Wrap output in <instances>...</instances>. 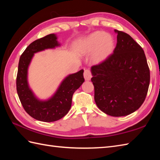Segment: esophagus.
<instances>
[{"label":"esophagus","mask_w":160,"mask_h":160,"mask_svg":"<svg viewBox=\"0 0 160 160\" xmlns=\"http://www.w3.org/2000/svg\"><path fill=\"white\" fill-rule=\"evenodd\" d=\"M91 77H92V76H91V73L90 70H89V69L84 70V79H85V80H87V81L90 80Z\"/></svg>","instance_id":"obj_1"}]
</instances>
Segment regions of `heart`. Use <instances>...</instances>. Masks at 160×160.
Masks as SVG:
<instances>
[{
	"label": "heart",
	"mask_w": 160,
	"mask_h": 160,
	"mask_svg": "<svg viewBox=\"0 0 160 160\" xmlns=\"http://www.w3.org/2000/svg\"><path fill=\"white\" fill-rule=\"evenodd\" d=\"M115 47V40L111 34L96 32L81 41L78 47V52L84 56L90 55L93 52L91 61L98 64L104 62L111 56Z\"/></svg>",
	"instance_id": "heart-1"
}]
</instances>
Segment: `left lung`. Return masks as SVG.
Instances as JSON below:
<instances>
[{
	"mask_svg": "<svg viewBox=\"0 0 160 160\" xmlns=\"http://www.w3.org/2000/svg\"><path fill=\"white\" fill-rule=\"evenodd\" d=\"M117 45L104 62L91 67L94 99L108 115L133 113L143 104L150 83V70L144 52L127 33L115 29Z\"/></svg>",
	"mask_w": 160,
	"mask_h": 160,
	"instance_id": "1",
	"label": "left lung"
}]
</instances>
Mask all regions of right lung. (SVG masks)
Returning <instances> with one entry per match:
<instances>
[{
    "label": "right lung",
    "instance_id": "1",
    "mask_svg": "<svg viewBox=\"0 0 160 160\" xmlns=\"http://www.w3.org/2000/svg\"><path fill=\"white\" fill-rule=\"evenodd\" d=\"M56 34L51 33L32 42L20 58L16 78V89L24 109L37 120L55 122L67 115L71 107L73 93L84 82V70L68 75L56 92L47 100H40L34 94L28 82V68L34 53L60 47Z\"/></svg>",
    "mask_w": 160,
    "mask_h": 160
}]
</instances>
